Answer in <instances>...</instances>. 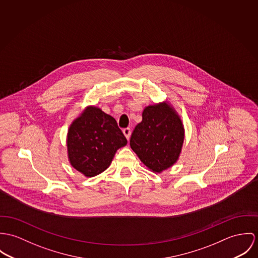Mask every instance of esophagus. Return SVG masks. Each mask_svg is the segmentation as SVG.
I'll use <instances>...</instances> for the list:
<instances>
[{"instance_id":"obj_1","label":"esophagus","mask_w":258,"mask_h":258,"mask_svg":"<svg viewBox=\"0 0 258 258\" xmlns=\"http://www.w3.org/2000/svg\"><path fill=\"white\" fill-rule=\"evenodd\" d=\"M122 133H123V135L125 136V138H126L127 140H130V138H131V134H132L131 128H130V127H126V128H124V130L122 131Z\"/></svg>"}]
</instances>
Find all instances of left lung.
Returning <instances> with one entry per match:
<instances>
[{"label": "left lung", "instance_id": "obj_1", "mask_svg": "<svg viewBox=\"0 0 258 258\" xmlns=\"http://www.w3.org/2000/svg\"><path fill=\"white\" fill-rule=\"evenodd\" d=\"M184 142L182 121L167 104L148 106L143 120L134 130L130 144L143 163L153 172H161L178 159Z\"/></svg>", "mask_w": 258, "mask_h": 258}]
</instances>
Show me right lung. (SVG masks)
I'll use <instances>...</instances> for the list:
<instances>
[{"instance_id":"obj_1","label":"right lung","mask_w":258,"mask_h":258,"mask_svg":"<svg viewBox=\"0 0 258 258\" xmlns=\"http://www.w3.org/2000/svg\"><path fill=\"white\" fill-rule=\"evenodd\" d=\"M127 143L115 118L89 107L68 131L67 148L71 165L87 177L105 171L115 151Z\"/></svg>"}]
</instances>
